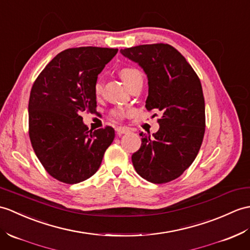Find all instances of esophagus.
Segmentation results:
<instances>
[{
    "instance_id": "1",
    "label": "esophagus",
    "mask_w": 250,
    "mask_h": 250,
    "mask_svg": "<svg viewBox=\"0 0 250 250\" xmlns=\"http://www.w3.org/2000/svg\"><path fill=\"white\" fill-rule=\"evenodd\" d=\"M116 131H117L118 135H123V134H126V133H129L130 129H129V127H125V126H118L117 129H116Z\"/></svg>"
}]
</instances>
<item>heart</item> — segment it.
Returning a JSON list of instances; mask_svg holds the SVG:
<instances>
[{
	"label": "heart",
	"mask_w": 250,
	"mask_h": 250,
	"mask_svg": "<svg viewBox=\"0 0 250 250\" xmlns=\"http://www.w3.org/2000/svg\"><path fill=\"white\" fill-rule=\"evenodd\" d=\"M119 75L120 78L124 80V82L129 86L133 81H134L137 77H141V72L139 70H137L136 68H133V67H125L123 69H120L119 71ZM103 88V83H102V80L101 79H98L95 83L94 86V91H95V95L98 97L101 95V91ZM126 109H125L124 107H115L111 111V116L114 119H118L121 120L124 119L125 116H126Z\"/></svg>",
	"instance_id": "obj_1"
}]
</instances>
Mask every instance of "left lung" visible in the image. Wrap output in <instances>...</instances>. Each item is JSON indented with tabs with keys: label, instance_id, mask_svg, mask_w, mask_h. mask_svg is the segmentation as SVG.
Instances as JSON below:
<instances>
[{
	"label": "left lung",
	"instance_id": "obj_1",
	"mask_svg": "<svg viewBox=\"0 0 250 250\" xmlns=\"http://www.w3.org/2000/svg\"><path fill=\"white\" fill-rule=\"evenodd\" d=\"M120 52L147 74V111L162 114L158 132L152 136L139 133L142 146L132 155L133 166L149 182H170L191 165L204 139L206 111L200 80L170 44H141Z\"/></svg>",
	"mask_w": 250,
	"mask_h": 250
}]
</instances>
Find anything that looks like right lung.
<instances>
[{
  "mask_svg": "<svg viewBox=\"0 0 250 250\" xmlns=\"http://www.w3.org/2000/svg\"><path fill=\"white\" fill-rule=\"evenodd\" d=\"M118 49L80 46L61 52L35 80L28 101V135L51 177L75 184L95 175L115 131L88 130L83 112L97 107L94 86Z\"/></svg>",
  "mask_w": 250,
  "mask_h": 250,
  "instance_id": "add662e5",
  "label": "right lung"
}]
</instances>
